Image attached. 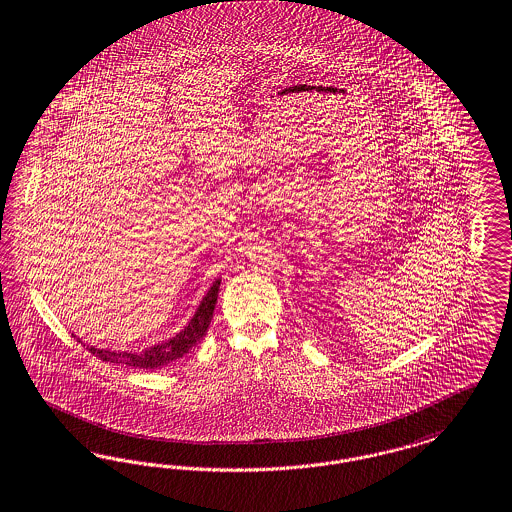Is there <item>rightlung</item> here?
Listing matches in <instances>:
<instances>
[{"label":"right lung","mask_w":512,"mask_h":512,"mask_svg":"<svg viewBox=\"0 0 512 512\" xmlns=\"http://www.w3.org/2000/svg\"><path fill=\"white\" fill-rule=\"evenodd\" d=\"M219 286H221V280H215L213 286L209 287L204 301L200 303V307L196 310V314L188 322V326L179 335H175L173 339H169L165 343L146 348L143 352H116V350H104V348H87L97 358H101L103 362H110V364H123V366H129V368H162V366L177 360V358H183L190 348L204 339L207 328H209V322L213 318V310L217 305Z\"/></svg>","instance_id":"add662e5"}]
</instances>
